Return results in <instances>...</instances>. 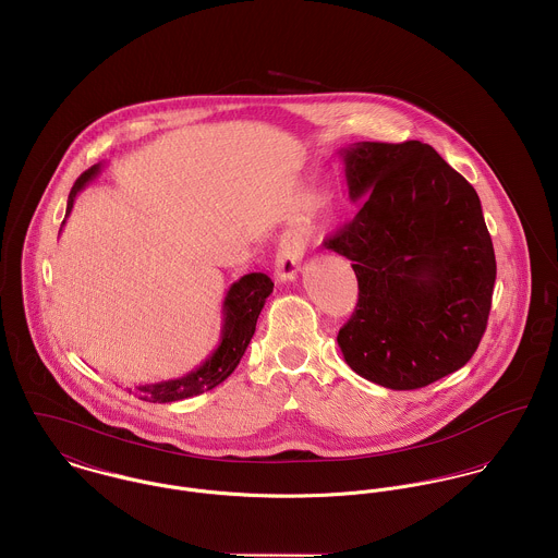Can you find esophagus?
I'll return each mask as SVG.
<instances>
[{
	"label": "esophagus",
	"instance_id": "1",
	"mask_svg": "<svg viewBox=\"0 0 558 558\" xmlns=\"http://www.w3.org/2000/svg\"><path fill=\"white\" fill-rule=\"evenodd\" d=\"M304 250H306V240L300 231H287L282 235L278 254H276V265H274V274L280 282H291L298 276L304 258Z\"/></svg>",
	"mask_w": 558,
	"mask_h": 558
}]
</instances>
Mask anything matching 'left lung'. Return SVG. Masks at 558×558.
Segmentation results:
<instances>
[{
	"label": "left lung",
	"mask_w": 558,
	"mask_h": 558,
	"mask_svg": "<svg viewBox=\"0 0 558 558\" xmlns=\"http://www.w3.org/2000/svg\"><path fill=\"white\" fill-rule=\"evenodd\" d=\"M349 196L364 205L325 248L353 260L360 300L338 333L344 362L387 389L460 371L488 325L496 280L482 203L420 141L340 149Z\"/></svg>",
	"instance_id": "obj_1"
}]
</instances>
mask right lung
Returning <instances> with one entry per match:
<instances>
[{"instance_id": "right-lung-1", "label": "right lung", "mask_w": 558, "mask_h": 558, "mask_svg": "<svg viewBox=\"0 0 558 558\" xmlns=\"http://www.w3.org/2000/svg\"><path fill=\"white\" fill-rule=\"evenodd\" d=\"M100 173V165L87 169L70 190L65 216L72 211L76 194L87 186ZM274 282L269 276L260 271H252L242 276L238 282L231 284L225 304H222V331L216 351L194 371L184 376L160 380V383H145L136 385L134 393L145 402H178L203 391L214 389L225 378H229L238 368L240 360L248 349L250 340L256 329V318L265 306V300L271 295ZM132 391V389H128Z\"/></svg>"}]
</instances>
